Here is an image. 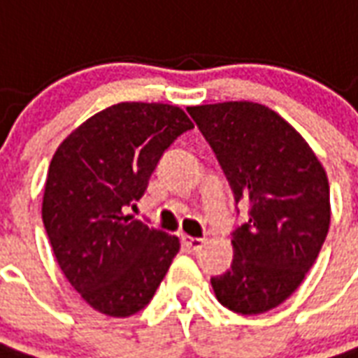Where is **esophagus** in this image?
Returning <instances> with one entry per match:
<instances>
[{
  "label": "esophagus",
  "mask_w": 358,
  "mask_h": 358,
  "mask_svg": "<svg viewBox=\"0 0 358 358\" xmlns=\"http://www.w3.org/2000/svg\"><path fill=\"white\" fill-rule=\"evenodd\" d=\"M181 242L189 248L190 252H198L200 248L204 246V238H194V236H187V234H182Z\"/></svg>",
  "instance_id": "34e87169"
}]
</instances>
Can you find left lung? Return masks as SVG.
<instances>
[{"label": "left lung", "instance_id": "8db88e82", "mask_svg": "<svg viewBox=\"0 0 358 358\" xmlns=\"http://www.w3.org/2000/svg\"><path fill=\"white\" fill-rule=\"evenodd\" d=\"M250 219L233 233V265L213 276L217 301L259 315L286 301L317 262L330 227L328 177L307 141L250 101L187 108Z\"/></svg>", "mask_w": 358, "mask_h": 358}]
</instances>
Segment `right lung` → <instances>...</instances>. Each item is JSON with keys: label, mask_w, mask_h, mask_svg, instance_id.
<instances>
[{"label": "right lung", "mask_w": 358, "mask_h": 358, "mask_svg": "<svg viewBox=\"0 0 358 358\" xmlns=\"http://www.w3.org/2000/svg\"><path fill=\"white\" fill-rule=\"evenodd\" d=\"M189 116L173 104L118 103L62 141L47 171L41 217L59 267L108 317L145 309L179 252V238L125 215Z\"/></svg>", "instance_id": "obj_1"}]
</instances>
